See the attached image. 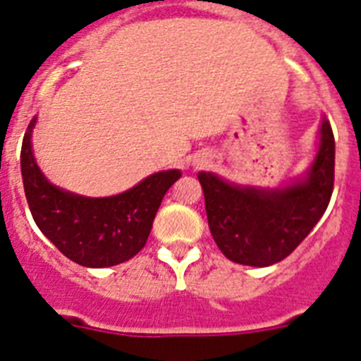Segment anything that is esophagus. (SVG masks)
I'll use <instances>...</instances> for the list:
<instances>
[{
	"mask_svg": "<svg viewBox=\"0 0 361 361\" xmlns=\"http://www.w3.org/2000/svg\"><path fill=\"white\" fill-rule=\"evenodd\" d=\"M194 165H196V167H204V165H209V160H207V158H196V160L192 161Z\"/></svg>",
	"mask_w": 361,
	"mask_h": 361,
	"instance_id": "obj_1",
	"label": "esophagus"
}]
</instances>
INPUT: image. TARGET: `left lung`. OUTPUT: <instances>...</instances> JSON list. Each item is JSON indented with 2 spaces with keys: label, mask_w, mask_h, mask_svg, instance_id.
<instances>
[{
  "label": "left lung",
  "mask_w": 361,
  "mask_h": 361,
  "mask_svg": "<svg viewBox=\"0 0 361 361\" xmlns=\"http://www.w3.org/2000/svg\"><path fill=\"white\" fill-rule=\"evenodd\" d=\"M210 233L237 264L264 268L300 245L326 212L334 183V136L324 116L306 173L274 188L237 185L216 173L197 174Z\"/></svg>",
  "instance_id": "1"
}]
</instances>
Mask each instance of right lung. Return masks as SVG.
<instances>
[{"label": "right lung", "mask_w": 361, "mask_h": 361, "mask_svg": "<svg viewBox=\"0 0 361 361\" xmlns=\"http://www.w3.org/2000/svg\"><path fill=\"white\" fill-rule=\"evenodd\" d=\"M37 116L30 120L21 147L25 196L39 230L68 259L86 268H108L129 261L147 243L152 221L180 169L160 171L129 190L108 197L73 194L47 180L32 149Z\"/></svg>", "instance_id": "1"}]
</instances>
